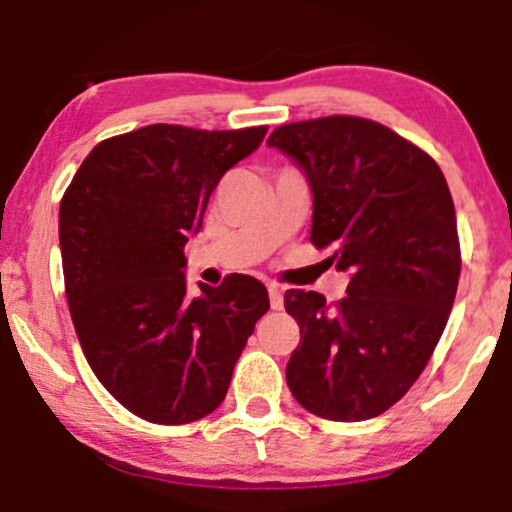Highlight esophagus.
<instances>
[{"label": "esophagus", "mask_w": 512, "mask_h": 512, "mask_svg": "<svg viewBox=\"0 0 512 512\" xmlns=\"http://www.w3.org/2000/svg\"><path fill=\"white\" fill-rule=\"evenodd\" d=\"M269 305H272V310H281L284 308V293H281V289L276 284H269Z\"/></svg>", "instance_id": "1"}]
</instances>
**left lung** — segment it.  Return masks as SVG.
<instances>
[{
  "label": "left lung",
  "instance_id": "obj_1",
  "mask_svg": "<svg viewBox=\"0 0 512 512\" xmlns=\"http://www.w3.org/2000/svg\"><path fill=\"white\" fill-rule=\"evenodd\" d=\"M267 144L303 168L310 243L351 276L334 305L317 291L284 293L301 327L286 383L322 419H373L424 373L455 303L462 257L448 182L424 149L366 117L291 122Z\"/></svg>",
  "mask_w": 512,
  "mask_h": 512
}]
</instances>
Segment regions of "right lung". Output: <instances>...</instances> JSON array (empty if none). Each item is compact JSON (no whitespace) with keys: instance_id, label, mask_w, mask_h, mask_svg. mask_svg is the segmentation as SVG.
<instances>
[{"instance_id":"right-lung-1","label":"right lung","mask_w":512,"mask_h":512,"mask_svg":"<svg viewBox=\"0 0 512 512\" xmlns=\"http://www.w3.org/2000/svg\"><path fill=\"white\" fill-rule=\"evenodd\" d=\"M267 127L149 125L93 146L60 204L69 313L96 378L151 424L204 419L226 397L255 322L269 310L262 281L185 284V243L202 228L228 168Z\"/></svg>"}]
</instances>
